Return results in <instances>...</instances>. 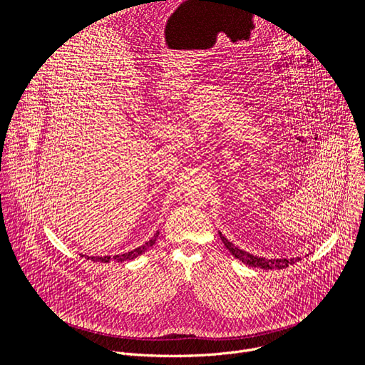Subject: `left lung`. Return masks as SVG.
<instances>
[{"label": "left lung", "mask_w": 365, "mask_h": 365, "mask_svg": "<svg viewBox=\"0 0 365 365\" xmlns=\"http://www.w3.org/2000/svg\"><path fill=\"white\" fill-rule=\"evenodd\" d=\"M220 237H221L224 245L230 250V252H231L235 258L241 259L242 263H245V264H248V266H251V267L266 269V270H269V269H279V270H280V269L289 267L290 264H294L296 262H299V259H300L299 257H296V258H270V259L262 258V257H257V255H252V254H250V252H247V251L240 250V248L235 247L232 242H230L225 237H222L221 232H220Z\"/></svg>", "instance_id": "1"}]
</instances>
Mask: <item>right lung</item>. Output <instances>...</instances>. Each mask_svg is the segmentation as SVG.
Returning a JSON list of instances; mask_svg holds the SVG:
<instances>
[{"label": "right lung", "instance_id": "add662e5", "mask_svg": "<svg viewBox=\"0 0 365 365\" xmlns=\"http://www.w3.org/2000/svg\"><path fill=\"white\" fill-rule=\"evenodd\" d=\"M158 235H159V231L155 232V234L153 235V238L148 240V241H147L145 244H143L141 247H138V248H135V250H133V251L120 254V255H114V257H110V255H106V257H88V258H91L92 262H98V263H99V262H101V263H110V262L123 263V262H128V259H133V258L138 257L140 254H143L144 251H147L150 247H153L154 242H155V238H158Z\"/></svg>", "mask_w": 365, "mask_h": 365}]
</instances>
